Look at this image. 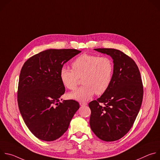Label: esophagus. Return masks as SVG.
I'll use <instances>...</instances> for the list:
<instances>
[{
    "mask_svg": "<svg viewBox=\"0 0 160 160\" xmlns=\"http://www.w3.org/2000/svg\"><path fill=\"white\" fill-rule=\"evenodd\" d=\"M80 105L82 106H83L87 105V103H86V102H80Z\"/></svg>",
    "mask_w": 160,
    "mask_h": 160,
    "instance_id": "esophagus-1",
    "label": "esophagus"
}]
</instances>
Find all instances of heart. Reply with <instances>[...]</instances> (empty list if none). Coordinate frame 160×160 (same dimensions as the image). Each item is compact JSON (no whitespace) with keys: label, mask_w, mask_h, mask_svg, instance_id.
Here are the masks:
<instances>
[{"label":"heart","mask_w":160,"mask_h":160,"mask_svg":"<svg viewBox=\"0 0 160 160\" xmlns=\"http://www.w3.org/2000/svg\"><path fill=\"white\" fill-rule=\"evenodd\" d=\"M72 69L62 67L59 76L62 84L68 89L77 87L79 78L83 84L71 92L73 99L86 101L95 94L101 95L108 89L114 74V64L107 56L83 54L77 57L72 63Z\"/></svg>","instance_id":"1"}]
</instances>
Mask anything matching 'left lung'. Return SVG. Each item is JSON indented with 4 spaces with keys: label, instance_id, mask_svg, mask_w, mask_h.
Wrapping results in <instances>:
<instances>
[{
    "label": "left lung",
    "instance_id": "1",
    "mask_svg": "<svg viewBox=\"0 0 160 160\" xmlns=\"http://www.w3.org/2000/svg\"><path fill=\"white\" fill-rule=\"evenodd\" d=\"M113 59L110 86L97 100L88 103L90 126L100 139L117 141L130 130L140 110L143 85L138 65L128 56L115 49H94Z\"/></svg>",
    "mask_w": 160,
    "mask_h": 160
}]
</instances>
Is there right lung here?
Listing matches in <instances>:
<instances>
[{"label": "right lung", "instance_id": "obj_1", "mask_svg": "<svg viewBox=\"0 0 160 160\" xmlns=\"http://www.w3.org/2000/svg\"><path fill=\"white\" fill-rule=\"evenodd\" d=\"M80 52L73 49L46 50L30 58L21 68L18 107L28 129L40 140L59 139L80 107L73 99L60 102L65 87L59 72L65 62Z\"/></svg>", "mask_w": 160, "mask_h": 160}]
</instances>
